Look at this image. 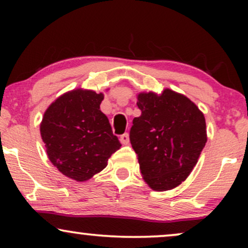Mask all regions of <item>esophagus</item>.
<instances>
[{
	"label": "esophagus",
	"mask_w": 248,
	"mask_h": 248,
	"mask_svg": "<svg viewBox=\"0 0 248 248\" xmlns=\"http://www.w3.org/2000/svg\"><path fill=\"white\" fill-rule=\"evenodd\" d=\"M120 142L122 144H128L129 143V135H128L127 133L122 134V135L120 136Z\"/></svg>",
	"instance_id": "1"
}]
</instances>
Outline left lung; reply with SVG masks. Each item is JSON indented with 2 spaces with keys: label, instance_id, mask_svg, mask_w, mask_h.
<instances>
[{
  "label": "left lung",
  "instance_id": "left-lung-1",
  "mask_svg": "<svg viewBox=\"0 0 248 248\" xmlns=\"http://www.w3.org/2000/svg\"><path fill=\"white\" fill-rule=\"evenodd\" d=\"M141 115L134 118L129 139L142 177L156 191L186 181L206 143L203 113L186 95L166 88L160 95L140 93Z\"/></svg>",
  "mask_w": 248,
  "mask_h": 248
}]
</instances>
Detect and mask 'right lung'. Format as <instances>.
Segmentation results:
<instances>
[{
	"label": "right lung",
	"mask_w": 248,
	"mask_h": 248,
	"mask_svg": "<svg viewBox=\"0 0 248 248\" xmlns=\"http://www.w3.org/2000/svg\"><path fill=\"white\" fill-rule=\"evenodd\" d=\"M102 100V93L78 88L59 96L43 116L41 135L49 160L75 181H87L100 172L121 147L100 110Z\"/></svg>",
	"instance_id": "obj_1"
}]
</instances>
